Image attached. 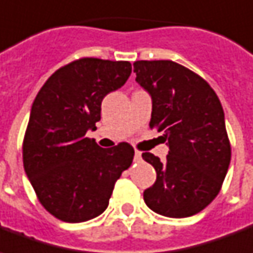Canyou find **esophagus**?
Returning a JSON list of instances; mask_svg holds the SVG:
<instances>
[{
    "label": "esophagus",
    "instance_id": "esophagus-1",
    "mask_svg": "<svg viewBox=\"0 0 253 253\" xmlns=\"http://www.w3.org/2000/svg\"><path fill=\"white\" fill-rule=\"evenodd\" d=\"M134 161H137V162H138V161H141V152H140V151H135V152H134Z\"/></svg>",
    "mask_w": 253,
    "mask_h": 253
}]
</instances>
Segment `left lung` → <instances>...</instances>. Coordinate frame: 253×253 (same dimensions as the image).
<instances>
[{
    "instance_id": "1",
    "label": "left lung",
    "mask_w": 253,
    "mask_h": 253,
    "mask_svg": "<svg viewBox=\"0 0 253 253\" xmlns=\"http://www.w3.org/2000/svg\"><path fill=\"white\" fill-rule=\"evenodd\" d=\"M135 82L152 97L149 127L162 131L166 161L151 152L156 181L144 191L149 209L168 217L201 212L220 191L231 161L224 112L202 77L173 61H137Z\"/></svg>"
}]
</instances>
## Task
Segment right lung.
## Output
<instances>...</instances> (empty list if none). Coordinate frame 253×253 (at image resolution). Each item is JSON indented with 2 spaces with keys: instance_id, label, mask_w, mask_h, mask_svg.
<instances>
[{
  "instance_id": "add662e5",
  "label": "right lung",
  "mask_w": 253,
  "mask_h": 253,
  "mask_svg": "<svg viewBox=\"0 0 253 253\" xmlns=\"http://www.w3.org/2000/svg\"><path fill=\"white\" fill-rule=\"evenodd\" d=\"M131 73L127 61L80 58L51 75L34 99L23 138V166L44 209L82 223L108 208L115 183L133 162L128 142L101 148L85 137L101 102Z\"/></svg>"
}]
</instances>
